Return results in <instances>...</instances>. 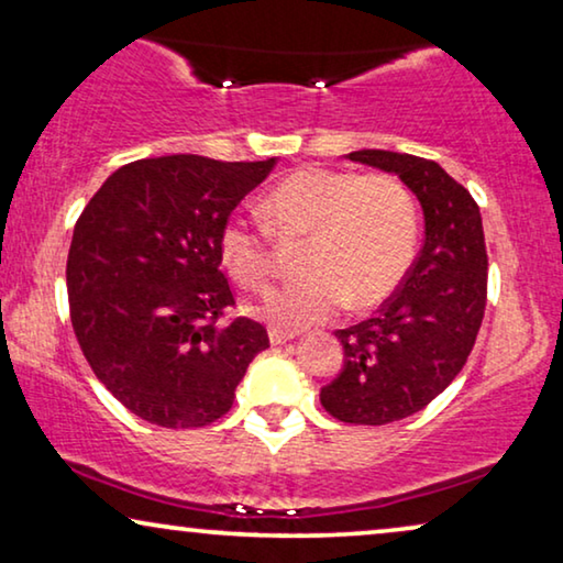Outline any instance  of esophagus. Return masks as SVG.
<instances>
[{
    "mask_svg": "<svg viewBox=\"0 0 563 563\" xmlns=\"http://www.w3.org/2000/svg\"><path fill=\"white\" fill-rule=\"evenodd\" d=\"M291 338H295V333H289V330H279V328L268 330V341H272V345H282L291 341Z\"/></svg>",
    "mask_w": 563,
    "mask_h": 563,
    "instance_id": "1",
    "label": "esophagus"
}]
</instances>
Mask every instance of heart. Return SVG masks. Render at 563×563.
<instances>
[{
	"instance_id": "obj_1",
	"label": "heart",
	"mask_w": 563,
	"mask_h": 563,
	"mask_svg": "<svg viewBox=\"0 0 563 563\" xmlns=\"http://www.w3.org/2000/svg\"><path fill=\"white\" fill-rule=\"evenodd\" d=\"M266 222L235 214L220 230L225 272L245 289H266L274 276V235L307 238L302 282L289 284L261 305L279 328H307L379 305L402 284L418 243V210L397 176L349 168H297L264 199Z\"/></svg>"
}]
</instances>
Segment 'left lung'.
<instances>
[{
  "instance_id": "obj_1",
  "label": "left lung",
  "mask_w": 563,
  "mask_h": 563,
  "mask_svg": "<svg viewBox=\"0 0 563 563\" xmlns=\"http://www.w3.org/2000/svg\"><path fill=\"white\" fill-rule=\"evenodd\" d=\"M345 158L397 174L426 214V243L402 287L374 318L338 330L343 368L320 389L341 422L387 426L420 412L464 368L487 305V249L474 197L435 161L395 151Z\"/></svg>"
}]
</instances>
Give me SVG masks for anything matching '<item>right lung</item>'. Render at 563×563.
I'll return each instance as SVG.
<instances>
[{
	"label": "right lung",
	"instance_id": "add662e5",
	"mask_svg": "<svg viewBox=\"0 0 563 563\" xmlns=\"http://www.w3.org/2000/svg\"><path fill=\"white\" fill-rule=\"evenodd\" d=\"M276 158H141L107 179L74 228L66 261L71 325L97 379L137 418L202 428L222 418L256 353V320L220 272L218 238Z\"/></svg>",
	"mask_w": 563,
	"mask_h": 563
}]
</instances>
